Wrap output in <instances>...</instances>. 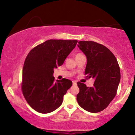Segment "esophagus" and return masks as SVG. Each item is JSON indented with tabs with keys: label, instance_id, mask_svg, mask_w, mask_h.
<instances>
[{
	"label": "esophagus",
	"instance_id": "34e87169",
	"mask_svg": "<svg viewBox=\"0 0 135 135\" xmlns=\"http://www.w3.org/2000/svg\"><path fill=\"white\" fill-rule=\"evenodd\" d=\"M73 85H76V84H77L76 81H73Z\"/></svg>",
	"mask_w": 135,
	"mask_h": 135
}]
</instances>
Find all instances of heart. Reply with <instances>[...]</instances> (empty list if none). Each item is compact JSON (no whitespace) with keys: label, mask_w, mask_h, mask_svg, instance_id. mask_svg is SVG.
<instances>
[{"label":"heart","mask_w":135,"mask_h":135,"mask_svg":"<svg viewBox=\"0 0 135 135\" xmlns=\"http://www.w3.org/2000/svg\"><path fill=\"white\" fill-rule=\"evenodd\" d=\"M81 54H80V53H79V54H77V55H76V56H79V55H81Z\"/></svg>","instance_id":"obj_1"}]
</instances>
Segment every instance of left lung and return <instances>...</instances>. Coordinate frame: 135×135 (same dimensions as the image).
Masks as SVG:
<instances>
[{"instance_id": "obj_1", "label": "left lung", "mask_w": 135, "mask_h": 135, "mask_svg": "<svg viewBox=\"0 0 135 135\" xmlns=\"http://www.w3.org/2000/svg\"><path fill=\"white\" fill-rule=\"evenodd\" d=\"M87 58L84 73L95 80L93 87L77 82L80 91L77 100L82 108L92 113L105 109L115 97L120 81L117 59L104 45L92 41H80L77 45Z\"/></svg>"}]
</instances>
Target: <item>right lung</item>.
<instances>
[{"label": "right lung", "mask_w": 135, "mask_h": 135, "mask_svg": "<svg viewBox=\"0 0 135 135\" xmlns=\"http://www.w3.org/2000/svg\"><path fill=\"white\" fill-rule=\"evenodd\" d=\"M77 43V40H48L34 47L27 56L21 88L25 99L35 111L47 114L61 105L73 83L67 79L55 81L54 68L63 64Z\"/></svg>", "instance_id": "add662e5"}]
</instances>
